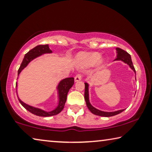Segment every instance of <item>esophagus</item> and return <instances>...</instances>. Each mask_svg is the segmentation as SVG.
I'll use <instances>...</instances> for the list:
<instances>
[{"instance_id": "1", "label": "esophagus", "mask_w": 152, "mask_h": 152, "mask_svg": "<svg viewBox=\"0 0 152 152\" xmlns=\"http://www.w3.org/2000/svg\"><path fill=\"white\" fill-rule=\"evenodd\" d=\"M82 78H83V76H82V74H78L75 76V78H74V80H75V82H78V81L81 80Z\"/></svg>"}]
</instances>
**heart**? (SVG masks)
I'll use <instances>...</instances> for the list:
<instances>
[{
    "label": "heart",
    "mask_w": 152,
    "mask_h": 152,
    "mask_svg": "<svg viewBox=\"0 0 152 152\" xmlns=\"http://www.w3.org/2000/svg\"><path fill=\"white\" fill-rule=\"evenodd\" d=\"M77 61L83 67L91 66L97 62L102 63L100 60V55L97 52H81L77 56Z\"/></svg>",
    "instance_id": "obj_1"
}]
</instances>
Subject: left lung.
<instances>
[{
  "label": "left lung",
  "mask_w": 152,
  "mask_h": 152,
  "mask_svg": "<svg viewBox=\"0 0 152 152\" xmlns=\"http://www.w3.org/2000/svg\"><path fill=\"white\" fill-rule=\"evenodd\" d=\"M116 50H117V57L115 60H120V61H122L124 63H126L129 65L130 67L134 72V73L136 74L135 72V69H134L133 64H132V60H131V57L130 54H129L125 50H122L120 48H116ZM85 99L86 101V105H87V107L88 108V110L91 111V112L93 113V114L97 115H100V116H104V117H110V116H113V115H117L121 113L122 112H123L124 110H120L118 111H115V112H103V111H100L97 109H96L94 107H93L92 105H91L90 102H89V99H88V85L87 83H85Z\"/></svg>",
  "instance_id": "1"
}]
</instances>
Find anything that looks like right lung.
<instances>
[{
  "label": "right lung",
  "mask_w": 152,
  "mask_h": 152,
  "mask_svg": "<svg viewBox=\"0 0 152 152\" xmlns=\"http://www.w3.org/2000/svg\"><path fill=\"white\" fill-rule=\"evenodd\" d=\"M52 50L49 49V45H38L34 48H33L32 49H31L25 55L24 58L23 59L22 62H21V66L20 68L18 69V76L20 74L21 70L27 66V65L30 63V61H32L36 57H37L40 55H41L44 53H51ZM74 83V78H65L64 80H62L60 82L58 86H57V89H58V93H59V105L57 107L56 109L51 111V112H45L40 109H38V108H35L34 107L30 106L26 104L25 103L20 99L18 98L19 101L22 106L25 107L26 110L29 112L32 113V114L38 115V116H43V117H47V116H51V115H55L58 114L64 109L65 103H66V99H67V93L69 92V90L70 88L73 86Z\"/></svg>",
  "instance_id": "right-lung-1"
}]
</instances>
